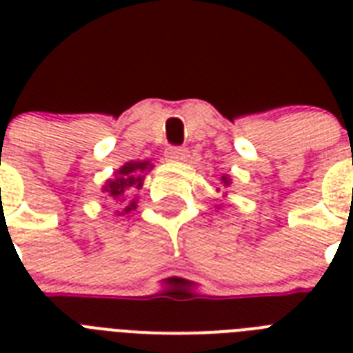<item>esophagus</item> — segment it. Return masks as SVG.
<instances>
[{
	"label": "esophagus",
	"instance_id": "34e87169",
	"mask_svg": "<svg viewBox=\"0 0 353 353\" xmlns=\"http://www.w3.org/2000/svg\"><path fill=\"white\" fill-rule=\"evenodd\" d=\"M188 157V150L185 146H170L166 150V159L168 161H187Z\"/></svg>",
	"mask_w": 353,
	"mask_h": 353
}]
</instances>
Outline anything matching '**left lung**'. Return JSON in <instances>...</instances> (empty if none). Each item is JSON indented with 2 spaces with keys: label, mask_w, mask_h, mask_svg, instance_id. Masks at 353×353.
<instances>
[{
  "label": "left lung",
  "mask_w": 353,
  "mask_h": 353,
  "mask_svg": "<svg viewBox=\"0 0 353 353\" xmlns=\"http://www.w3.org/2000/svg\"><path fill=\"white\" fill-rule=\"evenodd\" d=\"M221 183H225V185H229V179H227V176L221 177Z\"/></svg>",
  "instance_id": "left-lung-1"
}]
</instances>
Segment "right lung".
Segmentation results:
<instances>
[{"label":"right lung","instance_id":"add662e5","mask_svg":"<svg viewBox=\"0 0 353 353\" xmlns=\"http://www.w3.org/2000/svg\"><path fill=\"white\" fill-rule=\"evenodd\" d=\"M150 168L148 161H130L104 185L108 196L117 201V216L128 214L137 207L135 199H130V194L143 187L144 174Z\"/></svg>","mask_w":353,"mask_h":353}]
</instances>
